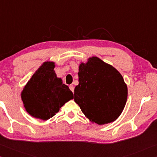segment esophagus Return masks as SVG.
Wrapping results in <instances>:
<instances>
[{
    "mask_svg": "<svg viewBox=\"0 0 157 157\" xmlns=\"http://www.w3.org/2000/svg\"><path fill=\"white\" fill-rule=\"evenodd\" d=\"M69 87H70V90L72 92H74V86L73 85H70V86H69Z\"/></svg>",
    "mask_w": 157,
    "mask_h": 157,
    "instance_id": "obj_1",
    "label": "esophagus"
}]
</instances>
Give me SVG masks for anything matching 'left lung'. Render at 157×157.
Wrapping results in <instances>:
<instances>
[{
  "mask_svg": "<svg viewBox=\"0 0 157 157\" xmlns=\"http://www.w3.org/2000/svg\"><path fill=\"white\" fill-rule=\"evenodd\" d=\"M78 85L74 101L92 123L114 122L121 114L128 99V87L120 72L97 56L78 66Z\"/></svg>",
  "mask_w": 157,
  "mask_h": 157,
  "instance_id": "8db88e82",
  "label": "left lung"
}]
</instances>
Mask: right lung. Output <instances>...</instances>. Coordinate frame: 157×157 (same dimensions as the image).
Wrapping results in <instances>:
<instances>
[{"label": "right lung", "instance_id": "right-lung-1", "mask_svg": "<svg viewBox=\"0 0 157 157\" xmlns=\"http://www.w3.org/2000/svg\"><path fill=\"white\" fill-rule=\"evenodd\" d=\"M55 63L46 61L27 81L21 93L24 108L30 116L47 121L73 99V93L54 71Z\"/></svg>", "mask_w": 157, "mask_h": 157}]
</instances>
